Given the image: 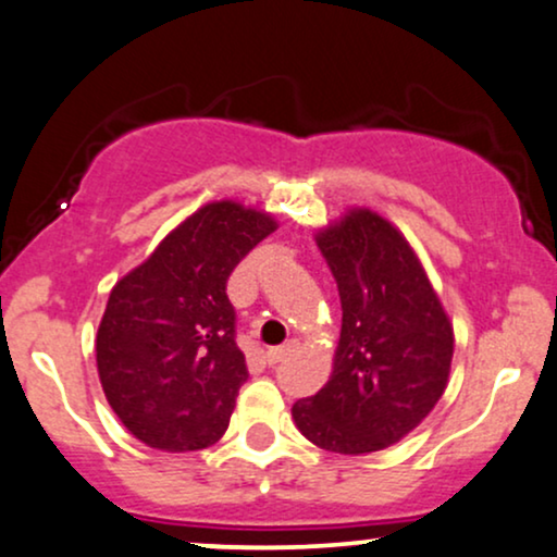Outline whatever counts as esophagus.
Instances as JSON below:
<instances>
[{"label":"esophagus","instance_id":"34e87169","mask_svg":"<svg viewBox=\"0 0 557 557\" xmlns=\"http://www.w3.org/2000/svg\"><path fill=\"white\" fill-rule=\"evenodd\" d=\"M295 349H298V342H295V339L285 342L283 347H272L270 351H267V362H270V364H277V362H283V360H287V357L293 355Z\"/></svg>","mask_w":557,"mask_h":557}]
</instances>
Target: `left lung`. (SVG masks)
I'll use <instances>...</instances> for the list:
<instances>
[{"label":"left lung","instance_id":"obj_1","mask_svg":"<svg viewBox=\"0 0 557 557\" xmlns=\"http://www.w3.org/2000/svg\"><path fill=\"white\" fill-rule=\"evenodd\" d=\"M342 300V334L329 383L295 400L306 440L364 455L417 429L447 388L453 323L404 234L355 208L315 236Z\"/></svg>","mask_w":557,"mask_h":557}]
</instances>
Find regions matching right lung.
Returning <instances> with one entry per match:
<instances>
[{"label":"right lung","instance_id":"add662e5","mask_svg":"<svg viewBox=\"0 0 557 557\" xmlns=\"http://www.w3.org/2000/svg\"><path fill=\"white\" fill-rule=\"evenodd\" d=\"M277 228L234 200L208 202L117 280L97 331V372L125 429L166 453L210 447L246 383L226 283Z\"/></svg>","mask_w":557,"mask_h":557}]
</instances>
